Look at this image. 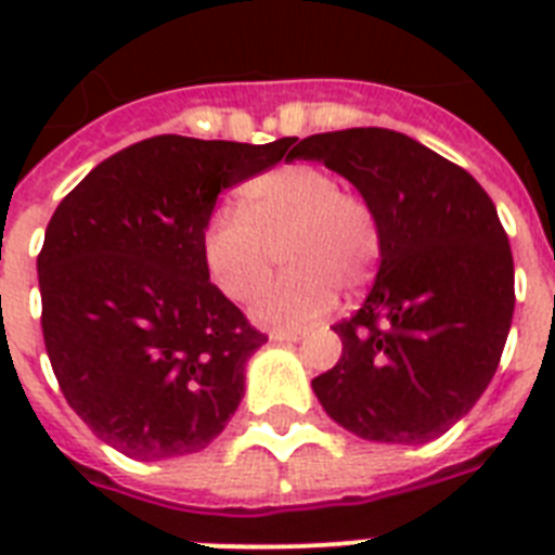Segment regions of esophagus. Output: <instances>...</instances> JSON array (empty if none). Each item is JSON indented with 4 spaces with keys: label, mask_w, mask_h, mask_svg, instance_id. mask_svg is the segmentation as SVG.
<instances>
[{
    "label": "esophagus",
    "mask_w": 555,
    "mask_h": 555,
    "mask_svg": "<svg viewBox=\"0 0 555 555\" xmlns=\"http://www.w3.org/2000/svg\"><path fill=\"white\" fill-rule=\"evenodd\" d=\"M305 337V331H270V339L273 343H299Z\"/></svg>",
    "instance_id": "1"
}]
</instances>
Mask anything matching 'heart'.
I'll list each match as a JSON object with an SVG mask.
<instances>
[{"label":"heart","instance_id":"heart-1","mask_svg":"<svg viewBox=\"0 0 555 555\" xmlns=\"http://www.w3.org/2000/svg\"><path fill=\"white\" fill-rule=\"evenodd\" d=\"M287 270L253 302L268 328H305L337 305V287H363L379 261L377 212L337 176L311 164H287L242 186L238 209L218 207L204 224L201 253L209 279L235 302L259 294L276 268Z\"/></svg>","mask_w":555,"mask_h":555}]
</instances>
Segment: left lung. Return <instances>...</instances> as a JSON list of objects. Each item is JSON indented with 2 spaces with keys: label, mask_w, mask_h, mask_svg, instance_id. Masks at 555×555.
<instances>
[{
  "label": "left lung",
  "mask_w": 555,
  "mask_h": 555,
  "mask_svg": "<svg viewBox=\"0 0 555 555\" xmlns=\"http://www.w3.org/2000/svg\"><path fill=\"white\" fill-rule=\"evenodd\" d=\"M377 212L383 250L363 308L334 325L343 357L313 379L357 438L426 443L490 386L516 308L513 253L495 204L466 169L391 129L305 138Z\"/></svg>",
  "instance_id": "1"
}]
</instances>
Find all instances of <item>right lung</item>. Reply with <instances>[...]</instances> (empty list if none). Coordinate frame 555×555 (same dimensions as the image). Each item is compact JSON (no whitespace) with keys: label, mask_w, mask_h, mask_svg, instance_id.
Returning <instances> with one entry per match:
<instances>
[{"label":"right lung","mask_w":555,"mask_h":555,"mask_svg":"<svg viewBox=\"0 0 555 555\" xmlns=\"http://www.w3.org/2000/svg\"><path fill=\"white\" fill-rule=\"evenodd\" d=\"M158 134L91 169L37 256L42 337L80 421L138 461L201 452L244 395L268 337L209 282L201 233L218 195L287 155Z\"/></svg>","instance_id":"1"}]
</instances>
